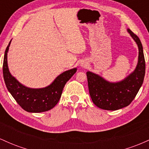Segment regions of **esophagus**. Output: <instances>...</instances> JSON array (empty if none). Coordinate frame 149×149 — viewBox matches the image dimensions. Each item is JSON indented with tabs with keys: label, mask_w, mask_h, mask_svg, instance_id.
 <instances>
[{
	"label": "esophagus",
	"mask_w": 149,
	"mask_h": 149,
	"mask_svg": "<svg viewBox=\"0 0 149 149\" xmlns=\"http://www.w3.org/2000/svg\"><path fill=\"white\" fill-rule=\"evenodd\" d=\"M80 66H81L82 67H85V66H88V62H87V61H83V62L80 64Z\"/></svg>",
	"instance_id": "1"
}]
</instances>
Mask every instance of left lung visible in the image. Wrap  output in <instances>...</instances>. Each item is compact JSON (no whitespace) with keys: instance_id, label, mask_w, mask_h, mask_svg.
Masks as SVG:
<instances>
[{"instance_id":"1","label":"left lung","mask_w":149,"mask_h":149,"mask_svg":"<svg viewBox=\"0 0 149 149\" xmlns=\"http://www.w3.org/2000/svg\"><path fill=\"white\" fill-rule=\"evenodd\" d=\"M127 31L137 44L139 57L136 69L124 80L110 83L102 77L88 71L89 92L97 107L108 111H116L130 105L143 84L146 64L143 47L139 37L128 29Z\"/></svg>"}]
</instances>
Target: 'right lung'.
<instances>
[{
	"instance_id": "obj_1",
	"label": "right lung",
	"mask_w": 149,
	"mask_h": 149,
	"mask_svg": "<svg viewBox=\"0 0 149 149\" xmlns=\"http://www.w3.org/2000/svg\"><path fill=\"white\" fill-rule=\"evenodd\" d=\"M10 41L6 49L3 65V78L8 91L24 110L31 113H40L50 110L58 103L66 82L76 72L77 69L61 73L47 87L32 89L25 87L10 74L8 66V52Z\"/></svg>"
}]
</instances>
